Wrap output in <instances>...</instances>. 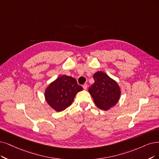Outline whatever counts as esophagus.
Wrapping results in <instances>:
<instances>
[{
    "label": "esophagus",
    "mask_w": 159,
    "mask_h": 159,
    "mask_svg": "<svg viewBox=\"0 0 159 159\" xmlns=\"http://www.w3.org/2000/svg\"><path fill=\"white\" fill-rule=\"evenodd\" d=\"M83 88L85 90H86L87 89V84H84L83 85Z\"/></svg>",
    "instance_id": "1"
}]
</instances>
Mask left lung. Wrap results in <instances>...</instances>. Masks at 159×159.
Masks as SVG:
<instances>
[{"instance_id":"8db88e82","label":"left lung","mask_w":159,"mask_h":159,"mask_svg":"<svg viewBox=\"0 0 159 159\" xmlns=\"http://www.w3.org/2000/svg\"><path fill=\"white\" fill-rule=\"evenodd\" d=\"M93 78L94 83L89 88V92L97 107L107 110L117 103L120 95V88L116 81L103 72H96Z\"/></svg>"}]
</instances>
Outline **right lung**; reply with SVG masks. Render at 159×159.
I'll return each mask as SVG.
<instances>
[{"label":"right lung","mask_w":159,"mask_h":159,"mask_svg":"<svg viewBox=\"0 0 159 159\" xmlns=\"http://www.w3.org/2000/svg\"><path fill=\"white\" fill-rule=\"evenodd\" d=\"M83 89L70 76L61 75L52 82L45 92L48 104L57 111L65 110L70 106L77 93Z\"/></svg>","instance_id":"right-lung-1"}]
</instances>
